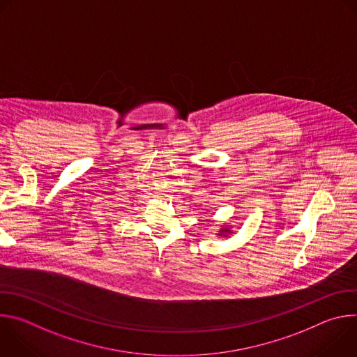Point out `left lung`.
I'll use <instances>...</instances> for the list:
<instances>
[{
  "mask_svg": "<svg viewBox=\"0 0 357 357\" xmlns=\"http://www.w3.org/2000/svg\"><path fill=\"white\" fill-rule=\"evenodd\" d=\"M233 231H231V227L229 226V225H225L220 230H219V233H216L218 236H220V237H229V234H231Z\"/></svg>",
  "mask_w": 357,
  "mask_h": 357,
  "instance_id": "obj_1",
  "label": "left lung"
}]
</instances>
